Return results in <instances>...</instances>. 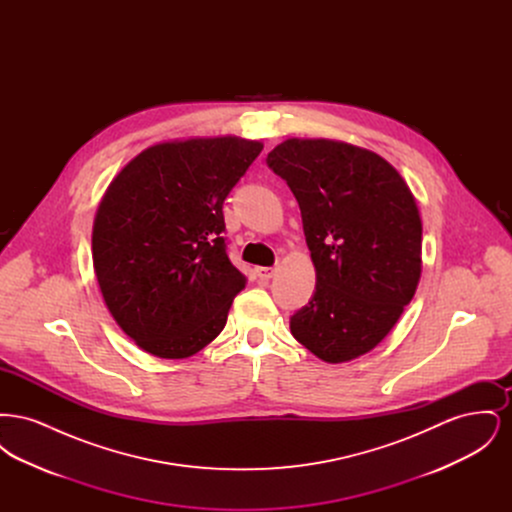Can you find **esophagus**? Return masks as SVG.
I'll list each match as a JSON object with an SVG mask.
<instances>
[{"mask_svg": "<svg viewBox=\"0 0 512 512\" xmlns=\"http://www.w3.org/2000/svg\"><path fill=\"white\" fill-rule=\"evenodd\" d=\"M257 276H259V280H263V282H267V280H270L272 276H274V272H276V268L272 267H259L257 270Z\"/></svg>", "mask_w": 512, "mask_h": 512, "instance_id": "34e87169", "label": "esophagus"}]
</instances>
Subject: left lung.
<instances>
[{"label": "left lung", "instance_id": "obj_1", "mask_svg": "<svg viewBox=\"0 0 512 512\" xmlns=\"http://www.w3.org/2000/svg\"><path fill=\"white\" fill-rule=\"evenodd\" d=\"M295 195L317 288L290 318L293 338L326 363L374 349L411 303L422 222L401 174L380 155L292 138L267 157Z\"/></svg>", "mask_w": 512, "mask_h": 512}]
</instances>
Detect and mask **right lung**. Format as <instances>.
<instances>
[{
  "instance_id": "add662e5",
  "label": "right lung",
  "mask_w": 512,
  "mask_h": 512,
  "mask_svg": "<svg viewBox=\"0 0 512 512\" xmlns=\"http://www.w3.org/2000/svg\"><path fill=\"white\" fill-rule=\"evenodd\" d=\"M263 144L236 136L147 147L111 182L94 220V268L126 336L184 359L222 332L245 276L228 257L222 203Z\"/></svg>"
}]
</instances>
